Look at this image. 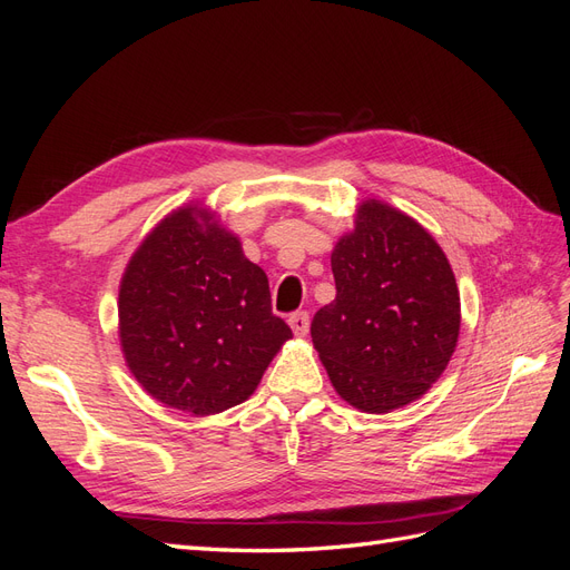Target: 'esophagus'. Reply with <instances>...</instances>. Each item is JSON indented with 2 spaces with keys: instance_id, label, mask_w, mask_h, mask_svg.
I'll return each instance as SVG.
<instances>
[{
  "instance_id": "obj_1",
  "label": "esophagus",
  "mask_w": 570,
  "mask_h": 570,
  "mask_svg": "<svg viewBox=\"0 0 570 570\" xmlns=\"http://www.w3.org/2000/svg\"><path fill=\"white\" fill-rule=\"evenodd\" d=\"M287 323H289V327H292V333H295L297 337H304V335L308 333V314H306V312L292 314Z\"/></svg>"
}]
</instances>
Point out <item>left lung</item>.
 <instances>
[{
    "instance_id": "1",
    "label": "left lung",
    "mask_w": 570,
    "mask_h": 570,
    "mask_svg": "<svg viewBox=\"0 0 570 570\" xmlns=\"http://www.w3.org/2000/svg\"><path fill=\"white\" fill-rule=\"evenodd\" d=\"M331 266L337 295L316 312L312 340L335 392L366 413L421 400L461 327L456 278L435 237L394 206L364 199Z\"/></svg>"
}]
</instances>
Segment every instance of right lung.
Listing matches in <instances>:
<instances>
[{
	"mask_svg": "<svg viewBox=\"0 0 570 570\" xmlns=\"http://www.w3.org/2000/svg\"><path fill=\"white\" fill-rule=\"evenodd\" d=\"M289 337L271 312L264 268L202 204L161 218L120 278L126 366L149 396L189 416L249 400Z\"/></svg>",
	"mask_w": 570,
	"mask_h": 570,
	"instance_id": "obj_1",
	"label": "right lung"
}]
</instances>
